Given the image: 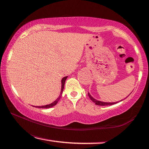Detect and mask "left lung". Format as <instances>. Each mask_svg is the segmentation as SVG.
I'll return each instance as SVG.
<instances>
[{
    "mask_svg": "<svg viewBox=\"0 0 149 149\" xmlns=\"http://www.w3.org/2000/svg\"><path fill=\"white\" fill-rule=\"evenodd\" d=\"M130 93V94H131ZM88 96H89V98L91 99V101L93 102H94L95 104L96 105H100V106H107V105H113V104H116V103H119V102H121V101H123V100H120L119 102H101V101H99V100H96L95 98H94L93 97V96L90 95V93H88ZM126 97V98H127ZM126 98H124V99H126Z\"/></svg>",
    "mask_w": 149,
    "mask_h": 149,
    "instance_id": "8db88e82",
    "label": "left lung"
}]
</instances>
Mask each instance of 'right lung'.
<instances>
[{"label": "right lung", "mask_w": 149, "mask_h": 149, "mask_svg": "<svg viewBox=\"0 0 149 149\" xmlns=\"http://www.w3.org/2000/svg\"><path fill=\"white\" fill-rule=\"evenodd\" d=\"M68 76H66V77H64L63 78H62L61 79V92H60V96H58V98L55 100V101H54L53 103H50V104H48V105H42V106H33V107H37V108H42V109H49V108H51V107H54V105H56L57 104V103L58 102L59 100L60 99L61 96L62 95V93H63V88H64V86H65V81H66V79H67Z\"/></svg>", "instance_id": "add662e5"}]
</instances>
